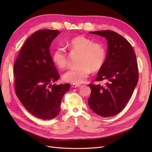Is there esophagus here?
Wrapping results in <instances>:
<instances>
[{
	"mask_svg": "<svg viewBox=\"0 0 152 152\" xmlns=\"http://www.w3.org/2000/svg\"><path fill=\"white\" fill-rule=\"evenodd\" d=\"M81 86V85H78V84H73L72 85V87H73V88H79V87H80Z\"/></svg>",
	"mask_w": 152,
	"mask_h": 152,
	"instance_id": "obj_1",
	"label": "esophagus"
}]
</instances>
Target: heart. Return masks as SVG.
I'll return each mask as SVG.
<instances>
[{
  "label": "heart",
  "instance_id": "obj_1",
  "mask_svg": "<svg viewBox=\"0 0 152 152\" xmlns=\"http://www.w3.org/2000/svg\"><path fill=\"white\" fill-rule=\"evenodd\" d=\"M71 52L79 54L77 66L71 68L63 75L65 82L80 84L89 76L91 70H100L106 59V52L103 47L94 42L84 36H78L72 39L67 43ZM67 53L62 47H57L53 52L52 60L59 68L66 66Z\"/></svg>",
  "mask_w": 152,
  "mask_h": 152
}]
</instances>
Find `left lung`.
<instances>
[{
	"mask_svg": "<svg viewBox=\"0 0 152 152\" xmlns=\"http://www.w3.org/2000/svg\"><path fill=\"white\" fill-rule=\"evenodd\" d=\"M105 37L108 44L107 57L95 81H106L105 86L89 84L91 94L90 108L102 117L120 112L131 99L137 84L139 75L136 56L130 43L112 31L89 32Z\"/></svg>",
	"mask_w": 152,
	"mask_h": 152,
	"instance_id": "1",
	"label": "left lung"
}]
</instances>
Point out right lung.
I'll return each instance as SVG.
<instances>
[{"label": "right lung", "mask_w": 152, "mask_h": 152, "mask_svg": "<svg viewBox=\"0 0 152 152\" xmlns=\"http://www.w3.org/2000/svg\"><path fill=\"white\" fill-rule=\"evenodd\" d=\"M60 32L42 29L32 34L15 61V92L25 108L36 117L47 120L60 112L61 99L70 84H52L60 77L50 53L53 40Z\"/></svg>", "instance_id": "add662e5"}]
</instances>
